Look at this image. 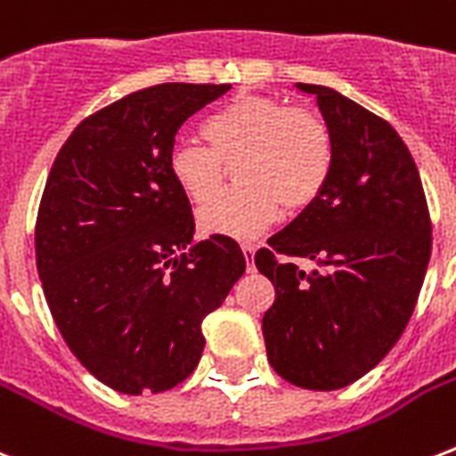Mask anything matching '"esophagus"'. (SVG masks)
I'll use <instances>...</instances> for the list:
<instances>
[{
  "instance_id": "34e87169",
  "label": "esophagus",
  "mask_w": 456,
  "mask_h": 456,
  "mask_svg": "<svg viewBox=\"0 0 456 456\" xmlns=\"http://www.w3.org/2000/svg\"><path fill=\"white\" fill-rule=\"evenodd\" d=\"M241 251H243V258H246V265H248V273H253V258H256V246L253 243H243L241 246Z\"/></svg>"
}]
</instances>
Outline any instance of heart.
Masks as SVG:
<instances>
[{
  "instance_id": "b5f03b06",
  "label": "heart",
  "mask_w": 456,
  "mask_h": 456,
  "mask_svg": "<svg viewBox=\"0 0 456 456\" xmlns=\"http://www.w3.org/2000/svg\"><path fill=\"white\" fill-rule=\"evenodd\" d=\"M205 141H176L167 152V172L183 196L205 205L224 178L222 161L237 163L239 190L228 191L198 215L208 234L251 239L282 210H304L328 186L335 143L318 114L280 100L241 95L205 117Z\"/></svg>"
}]
</instances>
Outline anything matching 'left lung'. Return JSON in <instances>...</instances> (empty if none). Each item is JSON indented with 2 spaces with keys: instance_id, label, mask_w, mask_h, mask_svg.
Returning <instances> with one entry per match:
<instances>
[{
  "instance_id": "left-lung-1",
  "label": "left lung",
  "mask_w": 456,
  "mask_h": 456,
  "mask_svg": "<svg viewBox=\"0 0 456 456\" xmlns=\"http://www.w3.org/2000/svg\"><path fill=\"white\" fill-rule=\"evenodd\" d=\"M315 95L335 143L328 186L256 253L274 284L263 315L274 373L305 390H339L373 370L404 332L430 260L421 176L397 131L328 86ZM280 255L313 259L308 273Z\"/></svg>"
}]
</instances>
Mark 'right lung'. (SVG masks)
Here are the masks:
<instances>
[{
    "instance_id": "obj_1",
    "label": "right lung",
    "mask_w": 456,
    "mask_h": 456,
    "mask_svg": "<svg viewBox=\"0 0 456 456\" xmlns=\"http://www.w3.org/2000/svg\"><path fill=\"white\" fill-rule=\"evenodd\" d=\"M232 88L162 83L81 121L59 151L35 260L59 332L90 375L124 395L165 392L203 354V321L246 270L234 239L198 241L167 172L182 124Z\"/></svg>"
}]
</instances>
